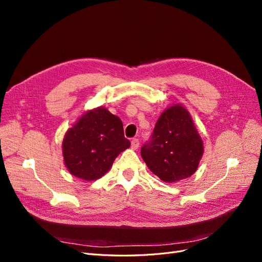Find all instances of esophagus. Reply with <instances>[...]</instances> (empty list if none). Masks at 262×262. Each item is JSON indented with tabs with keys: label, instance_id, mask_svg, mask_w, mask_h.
<instances>
[{
	"label": "esophagus",
	"instance_id": "1",
	"mask_svg": "<svg viewBox=\"0 0 262 262\" xmlns=\"http://www.w3.org/2000/svg\"><path fill=\"white\" fill-rule=\"evenodd\" d=\"M139 145H140V142L138 139H133L131 141V148L132 149H138L139 148Z\"/></svg>",
	"mask_w": 262,
	"mask_h": 262
}]
</instances>
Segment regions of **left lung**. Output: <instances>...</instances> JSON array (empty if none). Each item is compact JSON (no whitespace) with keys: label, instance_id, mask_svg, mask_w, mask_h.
<instances>
[{"label":"left lung","instance_id":"obj_1","mask_svg":"<svg viewBox=\"0 0 262 262\" xmlns=\"http://www.w3.org/2000/svg\"><path fill=\"white\" fill-rule=\"evenodd\" d=\"M203 149L191 116L184 106L176 104L158 118L150 140L141 148V155L150 171L171 184L195 172Z\"/></svg>","mask_w":262,"mask_h":262}]
</instances>
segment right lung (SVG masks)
<instances>
[{
	"label": "right lung",
	"mask_w": 262,
	"mask_h": 262,
	"mask_svg": "<svg viewBox=\"0 0 262 262\" xmlns=\"http://www.w3.org/2000/svg\"><path fill=\"white\" fill-rule=\"evenodd\" d=\"M130 147L120 118L104 107L85 113L66 133L64 164L73 176L87 181L102 177L116 157Z\"/></svg>",
	"instance_id": "add662e5"
}]
</instances>
